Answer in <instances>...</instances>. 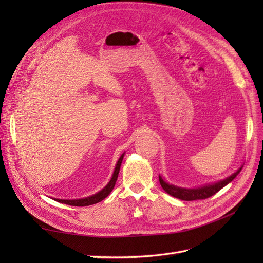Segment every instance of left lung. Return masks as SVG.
<instances>
[{
	"label": "left lung",
	"instance_id": "1",
	"mask_svg": "<svg viewBox=\"0 0 263 263\" xmlns=\"http://www.w3.org/2000/svg\"><path fill=\"white\" fill-rule=\"evenodd\" d=\"M241 170L242 168H239L236 173H234V174L231 175L230 177H227V178H225V180H222V181L218 182V183L212 184V185H206V186H203V187L192 189V190L170 185V184L166 183L160 176H159V182H160L161 187L164 189V191L167 192L168 194H171L172 197L181 199V200H184V201L202 200V199H206V198L212 197V195L216 194L218 191H219V190H221L222 187L226 186L228 183L232 182L234 178H235L238 175V173L241 172Z\"/></svg>",
	"mask_w": 263,
	"mask_h": 263
}]
</instances>
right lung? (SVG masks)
I'll list each match as a JSON object with an SVG mask.
<instances>
[{
    "label": "right lung",
    "mask_w": 263,
    "mask_h": 263,
    "mask_svg": "<svg viewBox=\"0 0 263 263\" xmlns=\"http://www.w3.org/2000/svg\"><path fill=\"white\" fill-rule=\"evenodd\" d=\"M122 160H123V155L120 157L119 161H117L115 171H114V174H113V176H111L110 182L102 190V191L98 192L97 194L92 195V197L85 198V199H79V200H59V199H57V201H59V202H61V203L74 205V206H85V205H90V204H95V203L100 202V201L104 200L106 197H107V195L111 192V190L114 189L116 180H117V176H119V173H120V167H121V164H122Z\"/></svg>",
    "instance_id": "add662e5"
}]
</instances>
